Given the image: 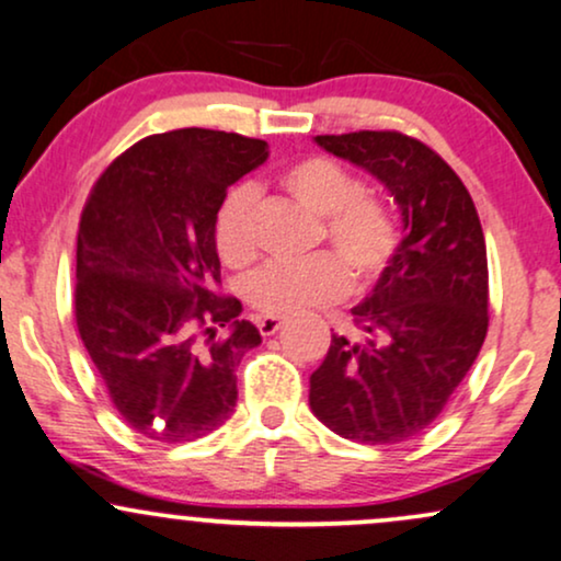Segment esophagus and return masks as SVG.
I'll list each match as a JSON object with an SVG mask.
<instances>
[{"label": "esophagus", "mask_w": 561, "mask_h": 561, "mask_svg": "<svg viewBox=\"0 0 561 561\" xmlns=\"http://www.w3.org/2000/svg\"><path fill=\"white\" fill-rule=\"evenodd\" d=\"M279 329H282L279 318H268V316L259 318V331H261V336H274V333L279 331Z\"/></svg>", "instance_id": "34e87169"}]
</instances>
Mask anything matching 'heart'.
Returning a JSON list of instances; mask_svg holds the SVG:
<instances>
[{"instance_id": "obj_1", "label": "heart", "mask_w": 561, "mask_h": 561, "mask_svg": "<svg viewBox=\"0 0 561 561\" xmlns=\"http://www.w3.org/2000/svg\"><path fill=\"white\" fill-rule=\"evenodd\" d=\"M279 186L305 209L323 217L321 243L329 240L336 256L318 253L302 264H272L253 274L245 297L268 318L300 316L310 308L342 300L352 285L370 287L391 264L399 245L393 211L367 194L365 181L336 160L308 154L279 173ZM256 188L232 186L215 215V251L230 268H245L256 259L253 238Z\"/></svg>"}]
</instances>
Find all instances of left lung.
I'll return each mask as SVG.
<instances>
[{
	"instance_id": "obj_1",
	"label": "left lung",
	"mask_w": 561,
	"mask_h": 561,
	"mask_svg": "<svg viewBox=\"0 0 561 561\" xmlns=\"http://www.w3.org/2000/svg\"><path fill=\"white\" fill-rule=\"evenodd\" d=\"M391 191L403 238L310 375V409L352 443L393 445L443 414L489 325L486 243L473 198L435 150L401 131L316 137Z\"/></svg>"
}]
</instances>
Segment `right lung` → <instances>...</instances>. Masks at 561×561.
Returning a JSON list of instances; mask_svg holds the SVG:
<instances>
[{
	"label": "right lung",
	"instance_id": "add662e5",
	"mask_svg": "<svg viewBox=\"0 0 561 561\" xmlns=\"http://www.w3.org/2000/svg\"><path fill=\"white\" fill-rule=\"evenodd\" d=\"M266 141L211 129L152 134L105 168L77 232L75 316L122 420L154 443H191L230 420L236 370L261 344L219 295L215 215Z\"/></svg>",
	"mask_w": 561,
	"mask_h": 561
}]
</instances>
